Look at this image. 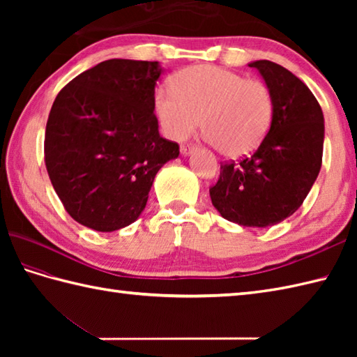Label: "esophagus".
Listing matches in <instances>:
<instances>
[{
  "mask_svg": "<svg viewBox=\"0 0 357 357\" xmlns=\"http://www.w3.org/2000/svg\"><path fill=\"white\" fill-rule=\"evenodd\" d=\"M193 150H195V144H192V142H187V144H183V146H181V153H183L184 156L190 155Z\"/></svg>",
  "mask_w": 357,
  "mask_h": 357,
  "instance_id": "1",
  "label": "esophagus"
}]
</instances>
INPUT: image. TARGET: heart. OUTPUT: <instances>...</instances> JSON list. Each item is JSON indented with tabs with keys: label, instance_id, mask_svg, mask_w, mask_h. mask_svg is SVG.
Masks as SVG:
<instances>
[{
	"label": "heart",
	"instance_id": "1",
	"mask_svg": "<svg viewBox=\"0 0 357 357\" xmlns=\"http://www.w3.org/2000/svg\"><path fill=\"white\" fill-rule=\"evenodd\" d=\"M153 110L170 139H184L201 123L219 153L241 158L267 136L275 100L261 79H245L216 66H192L174 73L172 90H156Z\"/></svg>",
	"mask_w": 357,
	"mask_h": 357
}]
</instances>
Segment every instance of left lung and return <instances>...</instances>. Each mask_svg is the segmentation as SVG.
I'll return each instance as SVG.
<instances>
[{"instance_id":"1","label":"left lung","mask_w":357,"mask_h":357,"mask_svg":"<svg viewBox=\"0 0 357 357\" xmlns=\"http://www.w3.org/2000/svg\"><path fill=\"white\" fill-rule=\"evenodd\" d=\"M273 93L270 130L252 156L221 164L210 187L215 208L227 221L270 227L298 210L319 174L324 151V115L304 82L276 63H250Z\"/></svg>"}]
</instances>
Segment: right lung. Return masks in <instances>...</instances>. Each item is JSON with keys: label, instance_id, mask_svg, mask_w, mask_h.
Instances as JSON below:
<instances>
[{"label": "right lung", "instance_id": "right-lung-1", "mask_svg": "<svg viewBox=\"0 0 357 357\" xmlns=\"http://www.w3.org/2000/svg\"><path fill=\"white\" fill-rule=\"evenodd\" d=\"M158 61L107 59L73 78L53 101L44 161L67 213L96 231L135 222L158 170L178 158L153 112Z\"/></svg>", "mask_w": 357, "mask_h": 357}]
</instances>
